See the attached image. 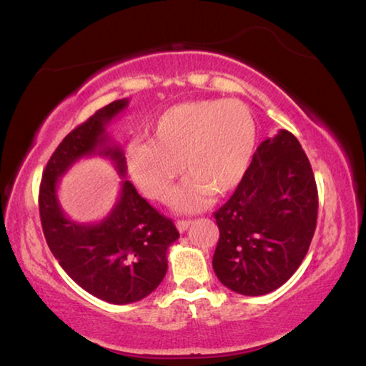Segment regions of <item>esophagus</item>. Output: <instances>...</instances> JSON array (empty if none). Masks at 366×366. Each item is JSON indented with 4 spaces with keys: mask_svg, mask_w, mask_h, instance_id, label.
I'll return each mask as SVG.
<instances>
[{
    "mask_svg": "<svg viewBox=\"0 0 366 366\" xmlns=\"http://www.w3.org/2000/svg\"><path fill=\"white\" fill-rule=\"evenodd\" d=\"M191 225V220H177L178 232H187Z\"/></svg>",
    "mask_w": 366,
    "mask_h": 366,
    "instance_id": "34e87169",
    "label": "esophagus"
}]
</instances>
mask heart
<instances>
[{"label":"heart","instance_id":"obj_1","mask_svg":"<svg viewBox=\"0 0 366 366\" xmlns=\"http://www.w3.org/2000/svg\"><path fill=\"white\" fill-rule=\"evenodd\" d=\"M149 144H131L127 165L144 196L165 201L183 169L189 178L175 196L182 211H194L207 194L224 196L247 173L256 142L249 109L238 100H196L165 110L147 129Z\"/></svg>","mask_w":366,"mask_h":366}]
</instances>
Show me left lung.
<instances>
[{"label":"left lung","mask_w":366,"mask_h":366,"mask_svg":"<svg viewBox=\"0 0 366 366\" xmlns=\"http://www.w3.org/2000/svg\"><path fill=\"white\" fill-rule=\"evenodd\" d=\"M214 217L220 237L212 267L220 282L248 297L284 285L307 256L318 219V188L297 137L280 129L262 141Z\"/></svg>","instance_id":"1"}]
</instances>
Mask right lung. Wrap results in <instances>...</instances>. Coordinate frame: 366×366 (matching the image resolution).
<instances>
[{
  "label": "right lung",
  "mask_w": 366,
  "mask_h": 366,
  "mask_svg": "<svg viewBox=\"0 0 366 366\" xmlns=\"http://www.w3.org/2000/svg\"><path fill=\"white\" fill-rule=\"evenodd\" d=\"M127 107L128 99L112 102L71 131L48 160L39 191L41 229L59 266L91 295L115 305L142 300L157 289L167 272V249L179 237L177 227L128 179H122L113 211L102 222L89 225L66 217L56 187L74 162L94 154L112 159L124 178L123 151L110 146L105 128Z\"/></svg>",
  "instance_id": "1"
}]
</instances>
